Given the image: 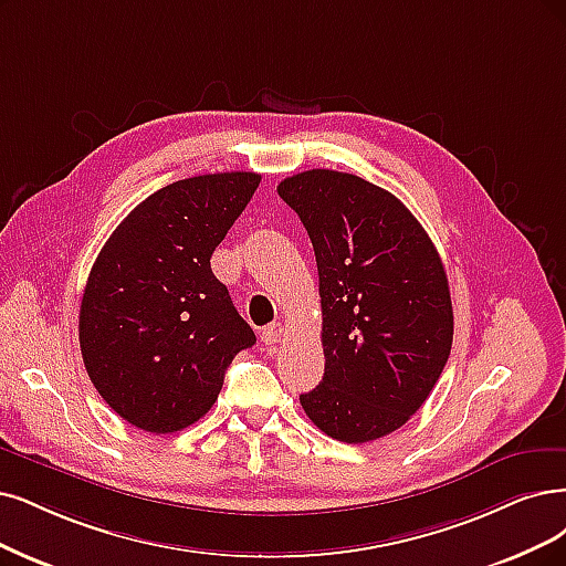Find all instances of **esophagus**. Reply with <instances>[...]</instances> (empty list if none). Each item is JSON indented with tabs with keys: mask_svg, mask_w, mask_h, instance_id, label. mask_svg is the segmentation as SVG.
<instances>
[{
	"mask_svg": "<svg viewBox=\"0 0 566 566\" xmlns=\"http://www.w3.org/2000/svg\"><path fill=\"white\" fill-rule=\"evenodd\" d=\"M282 338H284V326H282L280 322L268 324V326L261 331V340H263L265 345H277Z\"/></svg>",
	"mask_w": 566,
	"mask_h": 566,
	"instance_id": "esophagus-1",
	"label": "esophagus"
}]
</instances>
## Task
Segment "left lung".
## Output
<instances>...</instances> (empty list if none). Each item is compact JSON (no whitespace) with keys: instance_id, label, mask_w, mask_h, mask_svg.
Listing matches in <instances>:
<instances>
[{"instance_id":"1","label":"left lung","mask_w":566,"mask_h":566,"mask_svg":"<svg viewBox=\"0 0 566 566\" xmlns=\"http://www.w3.org/2000/svg\"><path fill=\"white\" fill-rule=\"evenodd\" d=\"M315 247L324 378L305 415L368 443L420 410L448 364L452 301L441 256L410 209L357 175L307 170L277 186Z\"/></svg>"}]
</instances>
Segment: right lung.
<instances>
[{"label":"right lung","mask_w":566,"mask_h":566,"mask_svg":"<svg viewBox=\"0 0 566 566\" xmlns=\"http://www.w3.org/2000/svg\"><path fill=\"white\" fill-rule=\"evenodd\" d=\"M261 184L256 172L181 179L139 202L83 289L78 343L97 394L125 422L172 433L214 406L256 343L209 259Z\"/></svg>","instance_id":"1"}]
</instances>
